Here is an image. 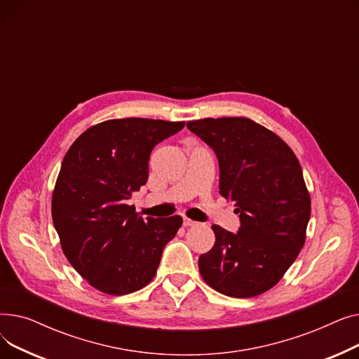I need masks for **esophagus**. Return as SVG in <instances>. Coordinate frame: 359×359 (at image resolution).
Listing matches in <instances>:
<instances>
[{
  "label": "esophagus",
  "instance_id": "34e87169",
  "mask_svg": "<svg viewBox=\"0 0 359 359\" xmlns=\"http://www.w3.org/2000/svg\"><path fill=\"white\" fill-rule=\"evenodd\" d=\"M183 225H184V227H195V225H198V222L194 221V219H191V218L184 217V218H183Z\"/></svg>",
  "mask_w": 359,
  "mask_h": 359
}]
</instances>
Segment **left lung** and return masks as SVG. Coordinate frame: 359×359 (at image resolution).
<instances>
[{
    "label": "left lung",
    "instance_id": "obj_1",
    "mask_svg": "<svg viewBox=\"0 0 359 359\" xmlns=\"http://www.w3.org/2000/svg\"><path fill=\"white\" fill-rule=\"evenodd\" d=\"M219 163V192L234 202L237 234L214 224V248L199 256V272L215 291L252 298L269 291L303 249L311 199L294 151L249 118L187 122Z\"/></svg>",
    "mask_w": 359,
    "mask_h": 359
}]
</instances>
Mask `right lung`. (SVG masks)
Returning <instances> with one entry per match:
<instances>
[{"label":"right lung","mask_w":359,"mask_h":359,"mask_svg":"<svg viewBox=\"0 0 359 359\" xmlns=\"http://www.w3.org/2000/svg\"><path fill=\"white\" fill-rule=\"evenodd\" d=\"M184 122L125 118L90 126L72 142L52 192L62 252L88 285L109 295L154 279L182 217L142 218L128 199L148 180L153 148Z\"/></svg>","instance_id":"obj_1"}]
</instances>
